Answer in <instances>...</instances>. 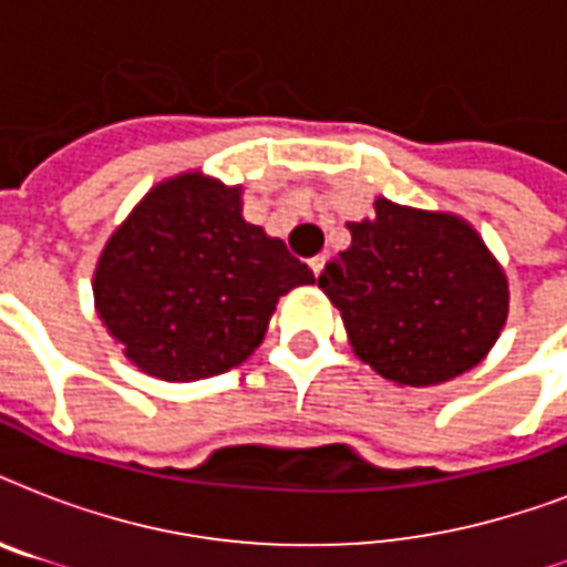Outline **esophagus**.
<instances>
[{"label": "esophagus", "mask_w": 567, "mask_h": 567, "mask_svg": "<svg viewBox=\"0 0 567 567\" xmlns=\"http://www.w3.org/2000/svg\"><path fill=\"white\" fill-rule=\"evenodd\" d=\"M309 267H311V274L320 276V274H323V267H327V256H315L309 261Z\"/></svg>", "instance_id": "1"}]
</instances>
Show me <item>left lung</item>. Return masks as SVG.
<instances>
[{"label": "left lung", "mask_w": 567, "mask_h": 567, "mask_svg": "<svg viewBox=\"0 0 567 567\" xmlns=\"http://www.w3.org/2000/svg\"><path fill=\"white\" fill-rule=\"evenodd\" d=\"M350 247L318 285L341 311L353 353L394 385H441L492 353L509 318V279L458 214L377 196L347 223Z\"/></svg>", "instance_id": "1"}]
</instances>
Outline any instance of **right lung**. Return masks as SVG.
Here are the masks:
<instances>
[{
    "label": "right lung",
    "instance_id": "right-lung-1",
    "mask_svg": "<svg viewBox=\"0 0 567 567\" xmlns=\"http://www.w3.org/2000/svg\"><path fill=\"white\" fill-rule=\"evenodd\" d=\"M244 188L203 171L158 182L105 240L93 306L146 377L196 382L238 368L265 341L279 297L309 267L244 220Z\"/></svg>",
    "mask_w": 567,
    "mask_h": 567
}]
</instances>
